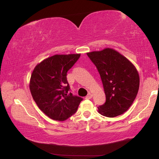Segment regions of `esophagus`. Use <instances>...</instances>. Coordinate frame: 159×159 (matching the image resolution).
<instances>
[{
    "mask_svg": "<svg viewBox=\"0 0 159 159\" xmlns=\"http://www.w3.org/2000/svg\"><path fill=\"white\" fill-rule=\"evenodd\" d=\"M92 97H93V95H92V94L91 93H88V95L85 97V99H91L92 98Z\"/></svg>",
    "mask_w": 159,
    "mask_h": 159,
    "instance_id": "obj_1",
    "label": "esophagus"
}]
</instances>
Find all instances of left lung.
<instances>
[{
  "instance_id": "left-lung-1",
  "label": "left lung",
  "mask_w": 159,
  "mask_h": 159,
  "mask_svg": "<svg viewBox=\"0 0 159 159\" xmlns=\"http://www.w3.org/2000/svg\"><path fill=\"white\" fill-rule=\"evenodd\" d=\"M87 55L98 70L106 95L105 103L98 107V112L109 118L123 114L138 95V70L130 61L112 48L93 51Z\"/></svg>"
}]
</instances>
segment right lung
Here are the masks:
<instances>
[{"instance_id": "obj_1", "label": "right lung", "mask_w": 159, "mask_h": 159, "mask_svg": "<svg viewBox=\"0 0 159 159\" xmlns=\"http://www.w3.org/2000/svg\"><path fill=\"white\" fill-rule=\"evenodd\" d=\"M80 54L55 55L35 66L29 88L39 108L55 120H65L76 113L83 99L70 93L67 71Z\"/></svg>"}]
</instances>
